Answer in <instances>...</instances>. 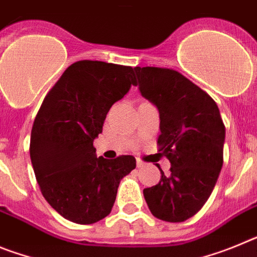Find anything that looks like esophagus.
Returning <instances> with one entry per match:
<instances>
[{
    "label": "esophagus",
    "instance_id": "34e87169",
    "mask_svg": "<svg viewBox=\"0 0 257 257\" xmlns=\"http://www.w3.org/2000/svg\"><path fill=\"white\" fill-rule=\"evenodd\" d=\"M144 165H145V163L143 162L142 160H136V166H138L139 169H142V167H144Z\"/></svg>",
    "mask_w": 257,
    "mask_h": 257
}]
</instances>
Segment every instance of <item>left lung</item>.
<instances>
[{
	"instance_id": "obj_1",
	"label": "left lung",
	"mask_w": 257,
	"mask_h": 257,
	"mask_svg": "<svg viewBox=\"0 0 257 257\" xmlns=\"http://www.w3.org/2000/svg\"><path fill=\"white\" fill-rule=\"evenodd\" d=\"M145 99L160 112L157 144L171 163L170 175L143 190L157 219L181 222L194 216L212 193L222 167L225 126L212 97L167 68L136 67Z\"/></svg>"
}]
</instances>
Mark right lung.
<instances>
[{
  "label": "right lung",
  "mask_w": 257,
  "mask_h": 257,
  "mask_svg": "<svg viewBox=\"0 0 257 257\" xmlns=\"http://www.w3.org/2000/svg\"><path fill=\"white\" fill-rule=\"evenodd\" d=\"M135 85L131 67L81 60L65 69L42 101L31 134V161L49 205L77 224L108 216L133 156L96 157L106 113Z\"/></svg>",
  "instance_id": "add662e5"
}]
</instances>
